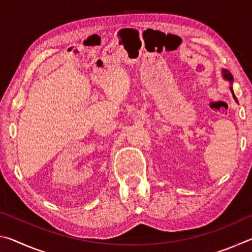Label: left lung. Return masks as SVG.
Returning <instances> with one entry per match:
<instances>
[{"label": "left lung", "mask_w": 252, "mask_h": 252, "mask_svg": "<svg viewBox=\"0 0 252 252\" xmlns=\"http://www.w3.org/2000/svg\"><path fill=\"white\" fill-rule=\"evenodd\" d=\"M222 75H223L224 80H227V81H229V82H230V91L232 92V95H233V99H234V101L238 102L237 97H236V95H234L233 90H232V81H233V76L231 75V73H230V72H229L228 70H222Z\"/></svg>", "instance_id": "1"}]
</instances>
